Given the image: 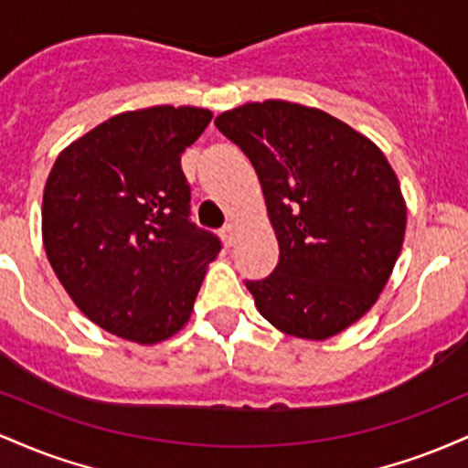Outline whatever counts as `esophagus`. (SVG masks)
Masks as SVG:
<instances>
[{"label": "esophagus", "mask_w": 468, "mask_h": 468, "mask_svg": "<svg viewBox=\"0 0 468 468\" xmlns=\"http://www.w3.org/2000/svg\"><path fill=\"white\" fill-rule=\"evenodd\" d=\"M222 241H224V246H233L235 244V239H238V227H235V224H227V227L222 229Z\"/></svg>", "instance_id": "esophagus-1"}]
</instances>
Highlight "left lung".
I'll return each mask as SVG.
<instances>
[{"mask_svg": "<svg viewBox=\"0 0 468 468\" xmlns=\"http://www.w3.org/2000/svg\"><path fill=\"white\" fill-rule=\"evenodd\" d=\"M249 155L279 241V264L246 282L260 314L308 341L372 310L402 250L407 204L378 144L327 112L282 99L216 118Z\"/></svg>", "mask_w": 468, "mask_h": 468, "instance_id": "8db88e82", "label": "left lung"}]
</instances>
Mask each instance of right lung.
Listing matches in <instances>:
<instances>
[{"instance_id":"add662e5","label":"right lung","mask_w":468,"mask_h":468,"mask_svg":"<svg viewBox=\"0 0 468 468\" xmlns=\"http://www.w3.org/2000/svg\"><path fill=\"white\" fill-rule=\"evenodd\" d=\"M211 118L191 105L122 112L52 165L41 207L48 261L74 305L110 335L155 346L189 324L222 246L189 222L180 155Z\"/></svg>"}]
</instances>
